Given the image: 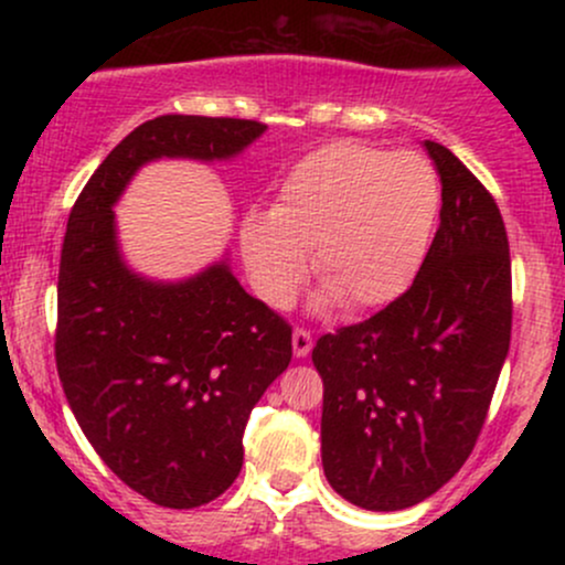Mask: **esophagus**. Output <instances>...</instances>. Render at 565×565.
Returning a JSON list of instances; mask_svg holds the SVG:
<instances>
[{
    "mask_svg": "<svg viewBox=\"0 0 565 565\" xmlns=\"http://www.w3.org/2000/svg\"><path fill=\"white\" fill-rule=\"evenodd\" d=\"M291 348H295L297 359H305V355L310 353V348H313V337H310V332H305V329H295V334H291Z\"/></svg>",
    "mask_w": 565,
    "mask_h": 565,
    "instance_id": "obj_1",
    "label": "esophagus"
}]
</instances>
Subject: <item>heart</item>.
I'll return each instance as SVG.
<instances>
[{
    "mask_svg": "<svg viewBox=\"0 0 565 565\" xmlns=\"http://www.w3.org/2000/svg\"><path fill=\"white\" fill-rule=\"evenodd\" d=\"M438 215L440 180L425 157L329 142L291 167L270 212L244 220L242 257L274 308L291 302L310 252L319 308L377 310L414 284Z\"/></svg>",
    "mask_w": 565,
    "mask_h": 565,
    "instance_id": "obj_1",
    "label": "heart"
}]
</instances>
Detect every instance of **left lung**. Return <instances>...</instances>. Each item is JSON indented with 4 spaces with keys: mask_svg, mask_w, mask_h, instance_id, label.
Segmentation results:
<instances>
[{
    "mask_svg": "<svg viewBox=\"0 0 565 565\" xmlns=\"http://www.w3.org/2000/svg\"><path fill=\"white\" fill-rule=\"evenodd\" d=\"M440 228L417 278L372 319L323 334L321 462L332 489L374 512L451 481L481 433L510 350V246L494 199L446 146Z\"/></svg>",
    "mask_w": 565,
    "mask_h": 565,
    "instance_id": "left-lung-1",
    "label": "left lung"
}]
</instances>
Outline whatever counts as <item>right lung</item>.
I'll use <instances>...</instances> for the list:
<instances>
[{
	"label": "right lung",
	"instance_id": "right-lung-1",
	"mask_svg": "<svg viewBox=\"0 0 565 565\" xmlns=\"http://www.w3.org/2000/svg\"><path fill=\"white\" fill-rule=\"evenodd\" d=\"M265 129L180 114L146 121L68 215L55 332L63 393L103 462L161 508H201L236 481L244 425L289 366L291 327L238 284L228 252L178 281L129 268L114 206L151 161H231Z\"/></svg>",
	"mask_w": 565,
	"mask_h": 565
}]
</instances>
